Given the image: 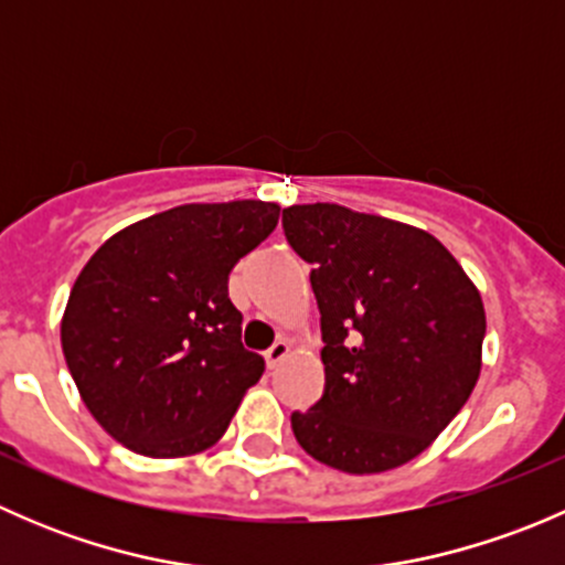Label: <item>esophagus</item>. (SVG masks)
Segmentation results:
<instances>
[{"instance_id":"34e87169","label":"esophagus","mask_w":565,"mask_h":565,"mask_svg":"<svg viewBox=\"0 0 565 565\" xmlns=\"http://www.w3.org/2000/svg\"><path fill=\"white\" fill-rule=\"evenodd\" d=\"M289 352H292V347H289V341H276V344L270 347V350H265V361H267V366L270 369H276L278 363L284 361V358L289 355Z\"/></svg>"}]
</instances>
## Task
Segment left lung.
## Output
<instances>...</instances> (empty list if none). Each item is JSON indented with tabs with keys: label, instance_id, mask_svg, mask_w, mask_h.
Here are the masks:
<instances>
[{
	"label": "left lung",
	"instance_id": "1",
	"mask_svg": "<svg viewBox=\"0 0 565 565\" xmlns=\"http://www.w3.org/2000/svg\"><path fill=\"white\" fill-rule=\"evenodd\" d=\"M284 235L311 265L324 393L292 431L352 476L415 459L465 407L481 374V295L429 232L341 204H292Z\"/></svg>",
	"mask_w": 565,
	"mask_h": 565
}]
</instances>
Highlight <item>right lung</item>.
I'll list each match as a JSON object with an SVG mask.
<instances>
[{
  "label": "right lung",
  "instance_id": "obj_1",
  "mask_svg": "<svg viewBox=\"0 0 565 565\" xmlns=\"http://www.w3.org/2000/svg\"><path fill=\"white\" fill-rule=\"evenodd\" d=\"M259 199L180 204L125 226L78 273L62 352L93 418L152 459L221 440L265 361L243 347L230 273L276 230Z\"/></svg>",
  "mask_w": 565,
  "mask_h": 565
}]
</instances>
